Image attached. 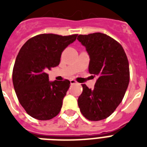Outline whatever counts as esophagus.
I'll return each mask as SVG.
<instances>
[{"mask_svg":"<svg viewBox=\"0 0 147 147\" xmlns=\"http://www.w3.org/2000/svg\"><path fill=\"white\" fill-rule=\"evenodd\" d=\"M70 83H71V85H75V84H77V82L76 80H74V79H71Z\"/></svg>","mask_w":147,"mask_h":147,"instance_id":"obj_1","label":"esophagus"}]
</instances>
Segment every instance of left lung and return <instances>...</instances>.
Segmentation results:
<instances>
[{
  "label": "left lung",
  "mask_w": 147,
  "mask_h": 147,
  "mask_svg": "<svg viewBox=\"0 0 147 147\" xmlns=\"http://www.w3.org/2000/svg\"><path fill=\"white\" fill-rule=\"evenodd\" d=\"M77 39L89 55V73L98 78L93 89L82 85L78 107L88 120L100 121L112 114L124 97L130 82L127 57L122 46L105 33L79 35Z\"/></svg>",
  "instance_id": "8db88e82"
}]
</instances>
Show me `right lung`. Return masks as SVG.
<instances>
[{
  "mask_svg": "<svg viewBox=\"0 0 147 147\" xmlns=\"http://www.w3.org/2000/svg\"><path fill=\"white\" fill-rule=\"evenodd\" d=\"M77 36L40 34L27 40L20 50L13 69V84L19 102L33 118L50 120L61 111L70 82H50L47 71L59 65L62 53Z\"/></svg>",
  "mask_w": 147,
  "mask_h": 147,
  "instance_id": "1",
  "label": "right lung"
}]
</instances>
